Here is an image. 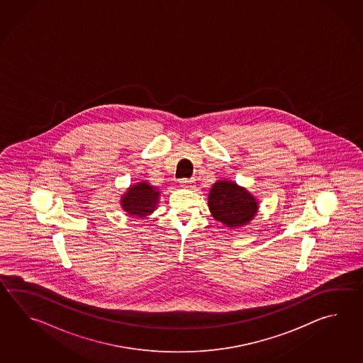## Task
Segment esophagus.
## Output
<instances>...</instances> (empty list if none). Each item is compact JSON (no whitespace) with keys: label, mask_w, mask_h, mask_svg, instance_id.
<instances>
[{"label":"esophagus","mask_w":363,"mask_h":363,"mask_svg":"<svg viewBox=\"0 0 363 363\" xmlns=\"http://www.w3.org/2000/svg\"><path fill=\"white\" fill-rule=\"evenodd\" d=\"M194 184H196L194 179H183V180H180V186L185 188V189H193Z\"/></svg>","instance_id":"34e87169"}]
</instances>
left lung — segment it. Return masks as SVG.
<instances>
[{"label":"left lung","mask_w":363,"mask_h":363,"mask_svg":"<svg viewBox=\"0 0 363 363\" xmlns=\"http://www.w3.org/2000/svg\"><path fill=\"white\" fill-rule=\"evenodd\" d=\"M208 205L216 220L228 228H239L255 219L259 201L247 188L223 179L210 188Z\"/></svg>","instance_id":"obj_1"}]
</instances>
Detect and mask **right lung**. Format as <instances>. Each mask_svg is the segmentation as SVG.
Masks as SVG:
<instances>
[{
  "label": "right lung",
  "instance_id": "add662e5",
  "mask_svg": "<svg viewBox=\"0 0 363 363\" xmlns=\"http://www.w3.org/2000/svg\"><path fill=\"white\" fill-rule=\"evenodd\" d=\"M161 191L147 182H140L127 188L121 197V206L128 216L145 218L150 216L160 203Z\"/></svg>",
  "mask_w": 363,
  "mask_h": 363
}]
</instances>
